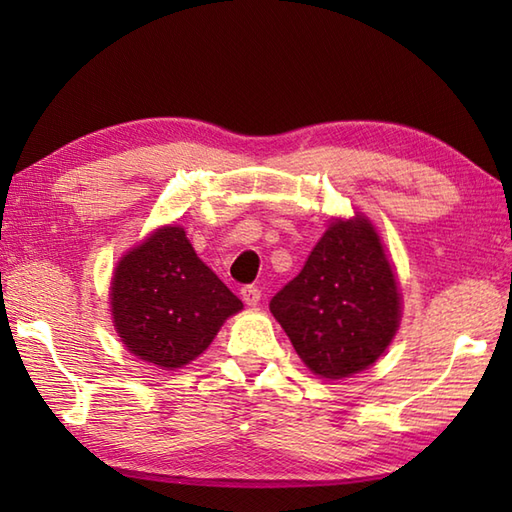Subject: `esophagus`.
I'll list each match as a JSON object with an SVG mask.
<instances>
[{
    "instance_id": "34e87169",
    "label": "esophagus",
    "mask_w": 512,
    "mask_h": 512,
    "mask_svg": "<svg viewBox=\"0 0 512 512\" xmlns=\"http://www.w3.org/2000/svg\"><path fill=\"white\" fill-rule=\"evenodd\" d=\"M239 295H242L246 306H257L259 299H262V290H259L257 286H244Z\"/></svg>"
}]
</instances>
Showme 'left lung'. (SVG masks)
I'll use <instances>...</instances> for the list:
<instances>
[{
  "instance_id": "left-lung-1",
  "label": "left lung",
  "mask_w": 512,
  "mask_h": 512,
  "mask_svg": "<svg viewBox=\"0 0 512 512\" xmlns=\"http://www.w3.org/2000/svg\"><path fill=\"white\" fill-rule=\"evenodd\" d=\"M270 312L314 374L343 378L376 363L396 334L400 295L374 226L332 222Z\"/></svg>"
}]
</instances>
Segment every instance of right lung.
Returning a JSON list of instances; mask_svg holds the SVG:
<instances>
[{
	"instance_id": "obj_1",
	"label": "right lung",
	"mask_w": 512,
	"mask_h": 512,
	"mask_svg": "<svg viewBox=\"0 0 512 512\" xmlns=\"http://www.w3.org/2000/svg\"><path fill=\"white\" fill-rule=\"evenodd\" d=\"M239 301L180 226L160 228L118 264L112 284L116 332L127 350L158 367H182L211 345Z\"/></svg>"
}]
</instances>
